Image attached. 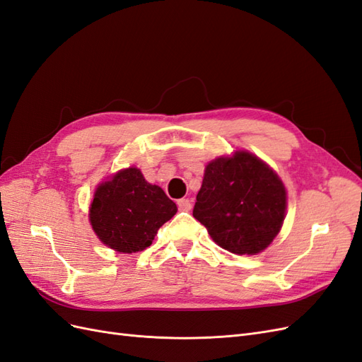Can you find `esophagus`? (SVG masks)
Returning a JSON list of instances; mask_svg holds the SVG:
<instances>
[{
    "label": "esophagus",
    "instance_id": "34e87169",
    "mask_svg": "<svg viewBox=\"0 0 362 362\" xmlns=\"http://www.w3.org/2000/svg\"><path fill=\"white\" fill-rule=\"evenodd\" d=\"M177 206H179V209L183 211V212H188L192 208L189 199H180V200H177Z\"/></svg>",
    "mask_w": 362,
    "mask_h": 362
}]
</instances>
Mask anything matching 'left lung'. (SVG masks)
Returning <instances> with one entry per match:
<instances>
[{
	"label": "left lung",
	"instance_id": "left-lung-1",
	"mask_svg": "<svg viewBox=\"0 0 362 362\" xmlns=\"http://www.w3.org/2000/svg\"><path fill=\"white\" fill-rule=\"evenodd\" d=\"M285 211L279 175L255 154L235 151L206 165L192 215L224 250L256 255L276 238Z\"/></svg>",
	"mask_w": 362,
	"mask_h": 362
}]
</instances>
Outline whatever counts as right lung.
<instances>
[{"label":"right lung","instance_id":"1","mask_svg":"<svg viewBox=\"0 0 362 362\" xmlns=\"http://www.w3.org/2000/svg\"><path fill=\"white\" fill-rule=\"evenodd\" d=\"M175 212L177 206L163 189L130 167L98 185L89 221L103 244L119 253H136L151 245L159 227Z\"/></svg>","mask_w":362,"mask_h":362}]
</instances>
